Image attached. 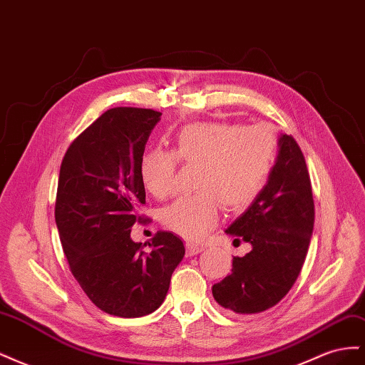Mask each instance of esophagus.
Returning a JSON list of instances; mask_svg holds the SVG:
<instances>
[{
	"instance_id": "34e87169",
	"label": "esophagus",
	"mask_w": 365,
	"mask_h": 365,
	"mask_svg": "<svg viewBox=\"0 0 365 365\" xmlns=\"http://www.w3.org/2000/svg\"><path fill=\"white\" fill-rule=\"evenodd\" d=\"M185 250H187V256H196V254H200L204 250V247L193 244V242H187Z\"/></svg>"
}]
</instances>
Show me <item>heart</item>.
Here are the masks:
<instances>
[{
  "mask_svg": "<svg viewBox=\"0 0 365 365\" xmlns=\"http://www.w3.org/2000/svg\"><path fill=\"white\" fill-rule=\"evenodd\" d=\"M277 153V140L263 125L193 123L180 129L175 149L152 148L140 160L143 184L153 196L165 197L175 182L178 160L200 164L196 190L178 197L161 213L164 227L197 240L219 217V202L231 212L247 208L262 192Z\"/></svg>",
  "mask_w": 365,
  "mask_h": 365,
  "instance_id": "obj_1",
  "label": "heart"
}]
</instances>
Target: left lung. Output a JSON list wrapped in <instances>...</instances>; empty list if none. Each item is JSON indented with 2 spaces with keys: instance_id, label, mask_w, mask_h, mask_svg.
<instances>
[{
  "instance_id": "1",
  "label": "left lung",
  "mask_w": 365,
  "mask_h": 365,
  "mask_svg": "<svg viewBox=\"0 0 365 365\" xmlns=\"http://www.w3.org/2000/svg\"><path fill=\"white\" fill-rule=\"evenodd\" d=\"M314 197L306 161L297 141L279 137V152L259 196L225 233L251 251L233 257V269L216 283L215 300L248 315L277 304L289 292L306 259L314 231Z\"/></svg>"
}]
</instances>
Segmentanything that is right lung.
Masks as SVG:
<instances>
[{
    "label": "right lung",
    "mask_w": 365,
    "mask_h": 365,
    "mask_svg": "<svg viewBox=\"0 0 365 365\" xmlns=\"http://www.w3.org/2000/svg\"><path fill=\"white\" fill-rule=\"evenodd\" d=\"M160 117L153 109H108L61 164L54 217L70 269L98 309L121 318L157 311L185 254L170 231H158L150 252L130 239L146 202L140 160Z\"/></svg>",
    "instance_id": "1"
}]
</instances>
